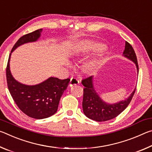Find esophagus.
<instances>
[{
    "label": "esophagus",
    "mask_w": 152,
    "mask_h": 152,
    "mask_svg": "<svg viewBox=\"0 0 152 152\" xmlns=\"http://www.w3.org/2000/svg\"><path fill=\"white\" fill-rule=\"evenodd\" d=\"M79 83V80L77 78H74V77H72L70 78V86H73V85H76Z\"/></svg>",
    "instance_id": "obj_1"
}]
</instances>
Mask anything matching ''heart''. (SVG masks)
Returning <instances> with one entry per match:
<instances>
[{"label": "heart", "instance_id": "heart-1", "mask_svg": "<svg viewBox=\"0 0 152 152\" xmlns=\"http://www.w3.org/2000/svg\"><path fill=\"white\" fill-rule=\"evenodd\" d=\"M102 48V45H101L98 43L91 42H85L81 43L80 45V50L81 51H96L99 49ZM94 65V63L89 64L86 65V69H90Z\"/></svg>", "mask_w": 152, "mask_h": 152}]
</instances>
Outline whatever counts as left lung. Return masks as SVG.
<instances>
[{
	"label": "left lung",
	"mask_w": 152,
	"mask_h": 152,
	"mask_svg": "<svg viewBox=\"0 0 152 152\" xmlns=\"http://www.w3.org/2000/svg\"><path fill=\"white\" fill-rule=\"evenodd\" d=\"M123 55L135 64L137 72H139L137 56L132 45L127 42H125ZM82 84L85 87L84 88L82 101V108L84 115L89 119L99 122L106 121L117 117L127 107L135 92V89L128 99L125 101L115 104H108L102 101L94 91L92 84V76L84 78L82 80Z\"/></svg>",
	"instance_id": "8db88e82"
}]
</instances>
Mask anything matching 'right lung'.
Returning a JSON list of instances; mask_svg holds the SVG:
<instances>
[{"mask_svg": "<svg viewBox=\"0 0 152 152\" xmlns=\"http://www.w3.org/2000/svg\"><path fill=\"white\" fill-rule=\"evenodd\" d=\"M42 29L27 33L20 37L12 48L11 52L25 43L37 41ZM10 53L6 69L7 86L17 107L25 115L33 119H42L54 115L57 112L59 102L70 80L51 78L39 84L27 86L15 80L9 68Z\"/></svg>", "mask_w": 152, "mask_h": 152, "instance_id": "obj_1", "label": "right lung"}]
</instances>
